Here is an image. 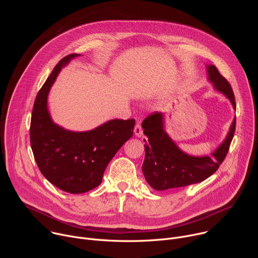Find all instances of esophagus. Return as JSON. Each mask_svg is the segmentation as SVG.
Here are the masks:
<instances>
[{"mask_svg": "<svg viewBox=\"0 0 258 258\" xmlns=\"http://www.w3.org/2000/svg\"><path fill=\"white\" fill-rule=\"evenodd\" d=\"M134 133H135V135H136L137 137H142V136H143V130H142L141 124H140L139 122L136 124L135 130H134Z\"/></svg>", "mask_w": 258, "mask_h": 258, "instance_id": "1", "label": "esophagus"}]
</instances>
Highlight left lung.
<instances>
[{
    "label": "left lung",
    "instance_id": "obj_1",
    "mask_svg": "<svg viewBox=\"0 0 258 258\" xmlns=\"http://www.w3.org/2000/svg\"><path fill=\"white\" fill-rule=\"evenodd\" d=\"M208 80L214 88L229 98L236 109L235 96L229 82L214 65L207 66ZM145 136V159L142 165L144 176L149 185L157 191L186 187L200 182L213 174L225 160L233 140L236 118L230 132L211 156L195 157L182 152L163 130V114L154 112L142 123Z\"/></svg>",
    "mask_w": 258,
    "mask_h": 258
}]
</instances>
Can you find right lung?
Here are the masks:
<instances>
[{
	"label": "right lung",
	"instance_id": "1",
	"mask_svg": "<svg viewBox=\"0 0 258 258\" xmlns=\"http://www.w3.org/2000/svg\"><path fill=\"white\" fill-rule=\"evenodd\" d=\"M81 56L62 58L36 95L30 120V145L43 175L54 186L71 194L98 187L103 173L133 136L135 119H114L89 132H70L55 124L48 111L49 91L63 66Z\"/></svg>",
	"mask_w": 258,
	"mask_h": 258
}]
</instances>
